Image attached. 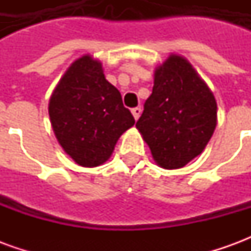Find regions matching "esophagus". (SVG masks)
Listing matches in <instances>:
<instances>
[{"label":"esophagus","mask_w":251,"mask_h":251,"mask_svg":"<svg viewBox=\"0 0 251 251\" xmlns=\"http://www.w3.org/2000/svg\"><path fill=\"white\" fill-rule=\"evenodd\" d=\"M131 114L134 117V120H138L140 115H141V107H134V109H131Z\"/></svg>","instance_id":"1"}]
</instances>
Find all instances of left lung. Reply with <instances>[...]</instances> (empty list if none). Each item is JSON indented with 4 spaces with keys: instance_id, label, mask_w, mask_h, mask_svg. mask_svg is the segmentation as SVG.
<instances>
[{
    "instance_id": "obj_1",
    "label": "left lung",
    "mask_w": 251,
    "mask_h": 251,
    "mask_svg": "<svg viewBox=\"0 0 251 251\" xmlns=\"http://www.w3.org/2000/svg\"><path fill=\"white\" fill-rule=\"evenodd\" d=\"M136 126L160 167L181 168L203 152L215 130V98L184 57L171 55L156 70Z\"/></svg>"
}]
</instances>
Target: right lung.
<instances>
[{
    "label": "right lung",
    "mask_w": 251,
    "mask_h": 251,
    "mask_svg": "<svg viewBox=\"0 0 251 251\" xmlns=\"http://www.w3.org/2000/svg\"><path fill=\"white\" fill-rule=\"evenodd\" d=\"M48 111L59 144L83 167L103 164L121 134L136 122L120 91L106 80L102 64L88 55L67 70Z\"/></svg>",
    "instance_id": "right-lung-1"
}]
</instances>
